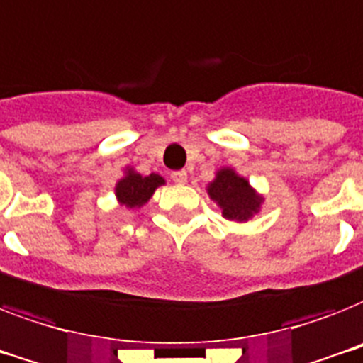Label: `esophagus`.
I'll return each instance as SVG.
<instances>
[{"label":"esophagus","instance_id":"obj_1","mask_svg":"<svg viewBox=\"0 0 363 363\" xmlns=\"http://www.w3.org/2000/svg\"><path fill=\"white\" fill-rule=\"evenodd\" d=\"M170 178H172L176 184H185V182H187V172H185V170H176V172L170 174Z\"/></svg>","mask_w":363,"mask_h":363}]
</instances>
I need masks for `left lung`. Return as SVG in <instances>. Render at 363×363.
I'll return each mask as SVG.
<instances>
[{"label": "left lung", "mask_w": 363, "mask_h": 363, "mask_svg": "<svg viewBox=\"0 0 363 363\" xmlns=\"http://www.w3.org/2000/svg\"><path fill=\"white\" fill-rule=\"evenodd\" d=\"M208 193L217 204L223 208V216L227 219L245 221L259 210L260 199L249 187L247 179L240 178L236 174L225 168L217 174L213 184H210Z\"/></svg>", "instance_id": "left-lung-1"}]
</instances>
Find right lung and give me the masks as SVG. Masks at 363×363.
<instances>
[{
	"mask_svg": "<svg viewBox=\"0 0 363 363\" xmlns=\"http://www.w3.org/2000/svg\"><path fill=\"white\" fill-rule=\"evenodd\" d=\"M163 184L164 179L157 174L140 176V174L129 172L116 185V195L121 204H125L127 208H135V206H142L144 202H147L150 196L153 195V191Z\"/></svg>",
	"mask_w": 363,
	"mask_h": 363,
	"instance_id": "obj_1",
	"label": "right lung"
}]
</instances>
